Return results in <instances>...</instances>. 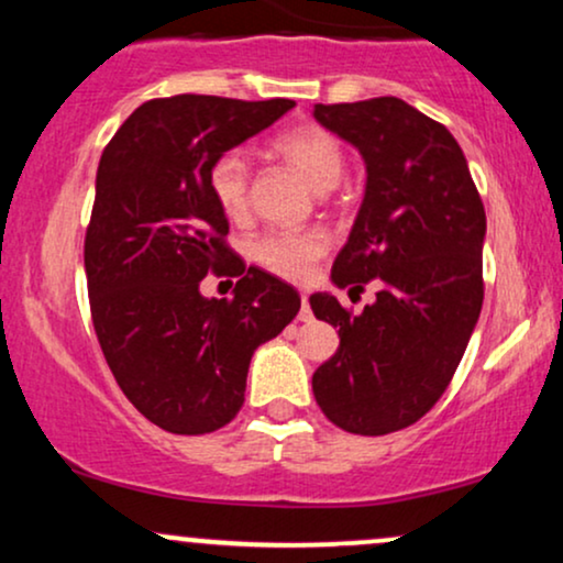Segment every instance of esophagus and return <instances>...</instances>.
Wrapping results in <instances>:
<instances>
[{"instance_id": "esophagus-1", "label": "esophagus", "mask_w": 563, "mask_h": 563, "mask_svg": "<svg viewBox=\"0 0 563 563\" xmlns=\"http://www.w3.org/2000/svg\"><path fill=\"white\" fill-rule=\"evenodd\" d=\"M299 320L301 322H312V309H309V296L301 294V312H299Z\"/></svg>"}]
</instances>
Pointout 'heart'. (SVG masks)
<instances>
[{
	"label": "heart",
	"mask_w": 563,
	"mask_h": 563,
	"mask_svg": "<svg viewBox=\"0 0 563 563\" xmlns=\"http://www.w3.org/2000/svg\"><path fill=\"white\" fill-rule=\"evenodd\" d=\"M273 153L320 192L339 185L346 169L339 140L322 126H299L277 134ZM206 183L224 217L243 219L249 214V161L241 151H228L211 161ZM325 251L328 235L322 230H269L251 243V260L286 280H303Z\"/></svg>",
	"instance_id": "b5f03b06"
}]
</instances>
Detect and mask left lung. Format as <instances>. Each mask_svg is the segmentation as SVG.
I'll return each mask as SVG.
<instances>
[{
  "label": "left lung",
  "instance_id": "obj_1",
  "mask_svg": "<svg viewBox=\"0 0 563 563\" xmlns=\"http://www.w3.org/2000/svg\"><path fill=\"white\" fill-rule=\"evenodd\" d=\"M314 119L365 158L367 185L331 277L339 288L378 283L352 314L312 294L341 344L312 376L328 421L380 437L421 421L461 365L484 301L487 217L461 145L399 97L314 106Z\"/></svg>",
  "mask_w": 563,
  "mask_h": 563
}]
</instances>
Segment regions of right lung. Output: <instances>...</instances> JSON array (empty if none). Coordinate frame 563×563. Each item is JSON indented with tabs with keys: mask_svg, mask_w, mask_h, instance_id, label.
Returning a JSON list of instances; mask_svg holds the SVG:
<instances>
[{
	"mask_svg": "<svg viewBox=\"0 0 563 563\" xmlns=\"http://www.w3.org/2000/svg\"><path fill=\"white\" fill-rule=\"evenodd\" d=\"M294 106L280 97H158L102 151L84 238L95 333L129 402L172 434L228 426L243 407L254 349L301 307L294 286L245 269L206 183L211 161ZM209 272L239 277L232 300L199 296Z\"/></svg>",
	"mask_w": 563,
	"mask_h": 563,
	"instance_id": "right-lung-1",
	"label": "right lung"
}]
</instances>
